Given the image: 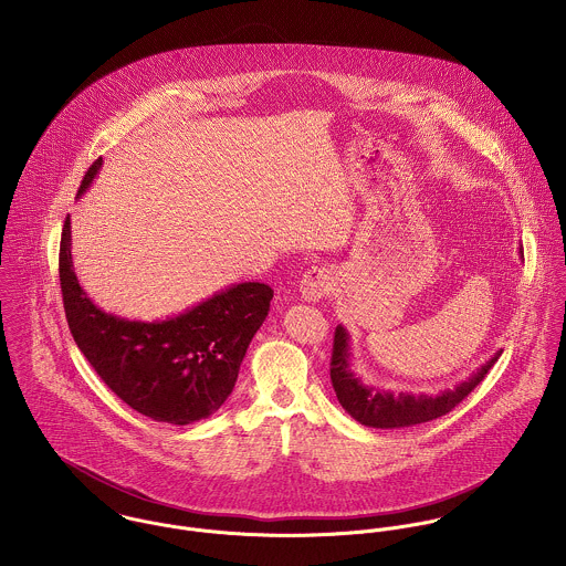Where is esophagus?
Returning a JSON list of instances; mask_svg holds the SVG:
<instances>
[{"mask_svg":"<svg viewBox=\"0 0 566 566\" xmlns=\"http://www.w3.org/2000/svg\"><path fill=\"white\" fill-rule=\"evenodd\" d=\"M333 290V276L326 268H312L301 279V294L307 303H318Z\"/></svg>","mask_w":566,"mask_h":566,"instance_id":"1","label":"esophagus"}]
</instances>
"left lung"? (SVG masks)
I'll list each match as a JSON object with an SVG mask.
<instances>
[{
	"label": "left lung",
	"instance_id": "left-lung-1",
	"mask_svg": "<svg viewBox=\"0 0 566 566\" xmlns=\"http://www.w3.org/2000/svg\"><path fill=\"white\" fill-rule=\"evenodd\" d=\"M348 333L342 324H337L333 335V353H331V384L337 395L339 405L361 424L377 429H397L411 427L420 422H429L449 413L455 405L462 403L482 381L494 361L501 357V350L494 353L484 366L471 375L467 381L458 384L453 390H444L436 397L411 392H386L377 388L364 386L350 370V344Z\"/></svg>",
	"mask_w": 566,
	"mask_h": 566
}]
</instances>
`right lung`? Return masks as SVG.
Masks as SVG:
<instances>
[{"mask_svg":"<svg viewBox=\"0 0 566 566\" xmlns=\"http://www.w3.org/2000/svg\"><path fill=\"white\" fill-rule=\"evenodd\" d=\"M99 165L84 174L78 198ZM59 276L70 331L99 379L135 411L171 424L202 420L224 405L274 296L265 283H240L161 323L117 318L95 307L76 279L70 216Z\"/></svg>","mask_w":566,"mask_h":566,"instance_id":"1","label":"right lung"}]
</instances>
